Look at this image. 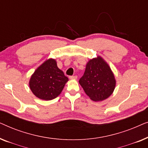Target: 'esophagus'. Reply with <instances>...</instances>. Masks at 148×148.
Instances as JSON below:
<instances>
[{
  "label": "esophagus",
  "instance_id": "1",
  "mask_svg": "<svg viewBox=\"0 0 148 148\" xmlns=\"http://www.w3.org/2000/svg\"><path fill=\"white\" fill-rule=\"evenodd\" d=\"M69 78L71 79H77V75L70 76Z\"/></svg>",
  "mask_w": 148,
  "mask_h": 148
}]
</instances>
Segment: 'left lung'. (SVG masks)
<instances>
[{
    "label": "left lung",
    "instance_id": "obj_1",
    "mask_svg": "<svg viewBox=\"0 0 148 148\" xmlns=\"http://www.w3.org/2000/svg\"><path fill=\"white\" fill-rule=\"evenodd\" d=\"M79 83L93 101L106 100L112 94L116 86L112 70L100 56L88 62L84 75Z\"/></svg>",
    "mask_w": 148,
    "mask_h": 148
}]
</instances>
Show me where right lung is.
<instances>
[{
  "label": "right lung",
  "instance_id": "right-lung-1",
  "mask_svg": "<svg viewBox=\"0 0 148 148\" xmlns=\"http://www.w3.org/2000/svg\"><path fill=\"white\" fill-rule=\"evenodd\" d=\"M68 80L67 77L58 68L56 60L49 58L36 69L30 78L29 85L37 98L51 100L59 96Z\"/></svg>",
  "mask_w": 148,
  "mask_h": 148
}]
</instances>
